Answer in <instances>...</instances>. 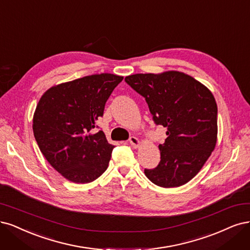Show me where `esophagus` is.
<instances>
[{"label":"esophagus","instance_id":"esophagus-1","mask_svg":"<svg viewBox=\"0 0 250 250\" xmlns=\"http://www.w3.org/2000/svg\"><path fill=\"white\" fill-rule=\"evenodd\" d=\"M129 143H130V145L132 146L133 148H139L140 145H141L140 140L137 139V137H135V136H131L130 139H129Z\"/></svg>","mask_w":250,"mask_h":250}]
</instances>
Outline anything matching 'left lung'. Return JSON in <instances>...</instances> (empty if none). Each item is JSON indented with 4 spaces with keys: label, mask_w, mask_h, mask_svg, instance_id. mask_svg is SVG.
<instances>
[{
    "label": "left lung",
    "mask_w": 250,
    "mask_h": 250,
    "mask_svg": "<svg viewBox=\"0 0 250 250\" xmlns=\"http://www.w3.org/2000/svg\"><path fill=\"white\" fill-rule=\"evenodd\" d=\"M125 82L145 97L156 125L167 127L160 162L145 175L170 188L189 182L208 160L217 142V104L211 91L179 71L137 73Z\"/></svg>",
    "instance_id": "obj_1"
}]
</instances>
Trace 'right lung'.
Here are the masks:
<instances>
[{
    "instance_id": "obj_1",
    "label": "right lung",
    "mask_w": 250,
    "mask_h": 250,
    "mask_svg": "<svg viewBox=\"0 0 250 250\" xmlns=\"http://www.w3.org/2000/svg\"><path fill=\"white\" fill-rule=\"evenodd\" d=\"M123 76L93 74L49 88L33 117V132L49 165L73 183H90L108 167L115 146L93 133L105 102Z\"/></svg>"
}]
</instances>
